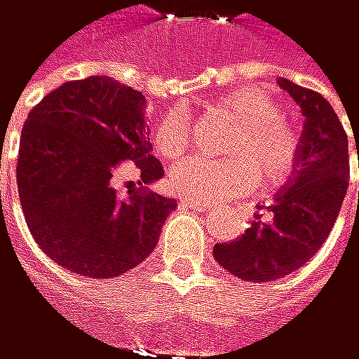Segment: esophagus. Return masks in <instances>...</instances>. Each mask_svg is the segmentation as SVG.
Returning a JSON list of instances; mask_svg holds the SVG:
<instances>
[{
  "label": "esophagus",
  "mask_w": 359,
  "mask_h": 359,
  "mask_svg": "<svg viewBox=\"0 0 359 359\" xmlns=\"http://www.w3.org/2000/svg\"><path fill=\"white\" fill-rule=\"evenodd\" d=\"M180 203H182V205H186V208H203V205H205V203L196 201V199H182Z\"/></svg>",
  "instance_id": "1"
}]
</instances>
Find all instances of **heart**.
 Returning <instances> with one entry per match:
<instances>
[{"mask_svg":"<svg viewBox=\"0 0 359 359\" xmlns=\"http://www.w3.org/2000/svg\"><path fill=\"white\" fill-rule=\"evenodd\" d=\"M214 111L238 123L226 141L229 160L190 158L171 173L180 194L192 199H233L285 188L299 165V133L283 117V107L263 87H236L214 102ZM154 145L165 163H177L190 149V130L182 113H169L156 126Z\"/></svg>","mask_w":359,"mask_h":359,"instance_id":"heart-1","label":"heart"}]
</instances>
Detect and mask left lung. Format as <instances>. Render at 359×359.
I'll return each instance as SVG.
<instances>
[{"label": "left lung", "instance_id": "1", "mask_svg": "<svg viewBox=\"0 0 359 359\" xmlns=\"http://www.w3.org/2000/svg\"><path fill=\"white\" fill-rule=\"evenodd\" d=\"M278 85L306 117L297 171L276 194L270 222L257 216L242 238L214 246L218 265L248 283L278 280L309 263L327 240L349 186L347 133L332 104L287 79Z\"/></svg>", "mask_w": 359, "mask_h": 359}]
</instances>
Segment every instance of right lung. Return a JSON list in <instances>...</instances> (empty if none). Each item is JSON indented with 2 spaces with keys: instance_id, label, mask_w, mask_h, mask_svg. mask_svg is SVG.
<instances>
[{
  "instance_id": "right-lung-1",
  "label": "right lung",
  "mask_w": 359,
  "mask_h": 359,
  "mask_svg": "<svg viewBox=\"0 0 359 359\" xmlns=\"http://www.w3.org/2000/svg\"><path fill=\"white\" fill-rule=\"evenodd\" d=\"M145 96L109 76L46 94L21 130L16 184L27 226L48 259L87 278H115L151 255L175 199L147 190L165 175L149 154ZM140 171L119 195L117 170Z\"/></svg>"
}]
</instances>
